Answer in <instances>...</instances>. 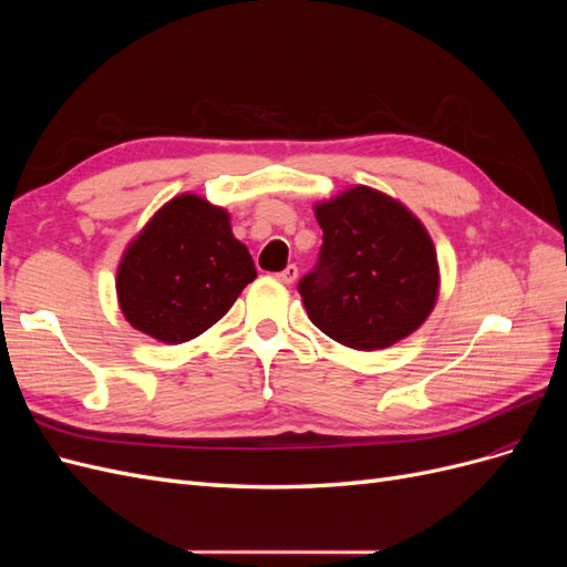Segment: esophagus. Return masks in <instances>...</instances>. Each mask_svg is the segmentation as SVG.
I'll use <instances>...</instances> for the list:
<instances>
[{
  "instance_id": "34e87169",
  "label": "esophagus",
  "mask_w": 567,
  "mask_h": 567,
  "mask_svg": "<svg viewBox=\"0 0 567 567\" xmlns=\"http://www.w3.org/2000/svg\"><path fill=\"white\" fill-rule=\"evenodd\" d=\"M277 279H279L281 284H293V281L298 279V267H296V265H288L284 271L277 274Z\"/></svg>"
}]
</instances>
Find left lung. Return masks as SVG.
Listing matches in <instances>:
<instances>
[{"label":"left lung","mask_w":567,"mask_h":567,"mask_svg":"<svg viewBox=\"0 0 567 567\" xmlns=\"http://www.w3.org/2000/svg\"><path fill=\"white\" fill-rule=\"evenodd\" d=\"M323 244L298 281L307 317L354 350H383L414 333L437 298V255L402 203L354 186L315 208Z\"/></svg>","instance_id":"1"}]
</instances>
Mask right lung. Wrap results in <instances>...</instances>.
<instances>
[{"label": "right lung", "mask_w": 567, "mask_h": 567, "mask_svg": "<svg viewBox=\"0 0 567 567\" xmlns=\"http://www.w3.org/2000/svg\"><path fill=\"white\" fill-rule=\"evenodd\" d=\"M257 277L227 210L184 194L153 215L117 267V300L142 333L179 346L208 331Z\"/></svg>", "instance_id": "right-lung-1"}]
</instances>
